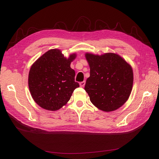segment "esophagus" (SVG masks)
<instances>
[{
  "mask_svg": "<svg viewBox=\"0 0 159 159\" xmlns=\"http://www.w3.org/2000/svg\"><path fill=\"white\" fill-rule=\"evenodd\" d=\"M85 81H81V82L80 83V87H84L85 86Z\"/></svg>",
  "mask_w": 159,
  "mask_h": 159,
  "instance_id": "1",
  "label": "esophagus"
}]
</instances>
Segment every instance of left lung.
Wrapping results in <instances>:
<instances>
[{
  "label": "left lung",
  "mask_w": 159,
  "mask_h": 159,
  "mask_svg": "<svg viewBox=\"0 0 159 159\" xmlns=\"http://www.w3.org/2000/svg\"><path fill=\"white\" fill-rule=\"evenodd\" d=\"M90 68L85 90L99 109L110 112L121 107L129 99L133 84L132 67L115 53L102 55L85 53Z\"/></svg>",
  "instance_id": "1"
}]
</instances>
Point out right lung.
Returning a JSON list of instances; mask_svg holds the SVG:
<instances>
[{"label": "right lung", "instance_id": "add662e5", "mask_svg": "<svg viewBox=\"0 0 159 159\" xmlns=\"http://www.w3.org/2000/svg\"><path fill=\"white\" fill-rule=\"evenodd\" d=\"M68 58L59 49H51L40 56L30 70L28 87L34 101L42 108L57 111L66 105L75 88V71L70 64L76 57Z\"/></svg>", "mask_w": 159, "mask_h": 159}]
</instances>
